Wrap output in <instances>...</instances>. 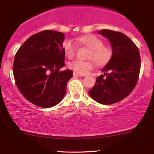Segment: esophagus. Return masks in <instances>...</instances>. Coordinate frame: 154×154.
Listing matches in <instances>:
<instances>
[{"instance_id": "34e87169", "label": "esophagus", "mask_w": 154, "mask_h": 154, "mask_svg": "<svg viewBox=\"0 0 154 154\" xmlns=\"http://www.w3.org/2000/svg\"><path fill=\"white\" fill-rule=\"evenodd\" d=\"M73 76H74V77H82L83 75H79V74H78V73H76V72H74Z\"/></svg>"}]
</instances>
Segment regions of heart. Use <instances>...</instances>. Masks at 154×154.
Listing matches in <instances>:
<instances>
[{"mask_svg": "<svg viewBox=\"0 0 154 154\" xmlns=\"http://www.w3.org/2000/svg\"><path fill=\"white\" fill-rule=\"evenodd\" d=\"M77 42L80 45L91 49L88 53V59L89 61H82L75 60L69 63V68L79 75H85L94 68L95 64L92 60L99 66H106L111 61L113 56V51L111 47L105 45L100 38L94 35H86L77 38ZM63 48L68 58L72 59L75 56L77 45L71 40H66L63 43Z\"/></svg>", "mask_w": 154, "mask_h": 154, "instance_id": "obj_1", "label": "heart"}]
</instances>
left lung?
<instances>
[{
  "label": "left lung",
  "mask_w": 154,
  "mask_h": 154,
  "mask_svg": "<svg viewBox=\"0 0 154 154\" xmlns=\"http://www.w3.org/2000/svg\"><path fill=\"white\" fill-rule=\"evenodd\" d=\"M98 33L110 41L113 56L96 78L89 95L98 103L110 105L123 100L137 85L140 70L138 48L127 35L119 32L102 29Z\"/></svg>",
  "instance_id": "obj_1"
}]
</instances>
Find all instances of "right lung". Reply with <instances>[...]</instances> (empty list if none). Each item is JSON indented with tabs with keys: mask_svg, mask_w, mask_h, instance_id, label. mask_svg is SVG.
Wrapping results in <instances>:
<instances>
[{
	"mask_svg": "<svg viewBox=\"0 0 154 154\" xmlns=\"http://www.w3.org/2000/svg\"><path fill=\"white\" fill-rule=\"evenodd\" d=\"M63 32L44 30L32 35L15 55L14 77L20 93L32 103L51 108L63 99L72 77L64 66Z\"/></svg>",
	"mask_w": 154,
	"mask_h": 154,
	"instance_id": "obj_1",
	"label": "right lung"
}]
</instances>
